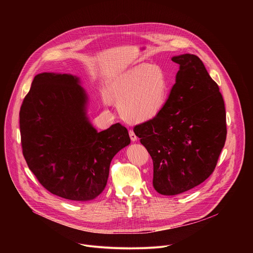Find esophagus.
<instances>
[{
  "label": "esophagus",
  "mask_w": 253,
  "mask_h": 253,
  "mask_svg": "<svg viewBox=\"0 0 253 253\" xmlns=\"http://www.w3.org/2000/svg\"><path fill=\"white\" fill-rule=\"evenodd\" d=\"M129 136H130V139H131V141H137V136H136V134L134 133V131L133 130H129Z\"/></svg>",
  "instance_id": "obj_1"
}]
</instances>
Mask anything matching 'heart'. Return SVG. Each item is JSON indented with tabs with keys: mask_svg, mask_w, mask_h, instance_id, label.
<instances>
[{
	"mask_svg": "<svg viewBox=\"0 0 253 253\" xmlns=\"http://www.w3.org/2000/svg\"><path fill=\"white\" fill-rule=\"evenodd\" d=\"M168 91L164 71L150 64L137 65L108 84V95L120 106L122 117L131 123L155 118L163 109Z\"/></svg>",
	"mask_w": 253,
	"mask_h": 253,
	"instance_id": "1",
	"label": "heart"
}]
</instances>
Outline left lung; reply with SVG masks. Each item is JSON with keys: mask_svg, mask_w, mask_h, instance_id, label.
<instances>
[{"mask_svg": "<svg viewBox=\"0 0 253 253\" xmlns=\"http://www.w3.org/2000/svg\"><path fill=\"white\" fill-rule=\"evenodd\" d=\"M179 65L161 112L134 127L153 160V186L176 195L199 185L215 169L226 140V113L219 87L195 55L171 59Z\"/></svg>", "mask_w": 253, "mask_h": 253, "instance_id": "obj_1", "label": "left lung"}]
</instances>
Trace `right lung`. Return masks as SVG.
<instances>
[{
	"label": "right lung",
	"mask_w": 253,
	"mask_h": 253,
	"mask_svg": "<svg viewBox=\"0 0 253 253\" xmlns=\"http://www.w3.org/2000/svg\"><path fill=\"white\" fill-rule=\"evenodd\" d=\"M88 96L71 74L36 75L20 110L23 155L52 194L88 201L104 190L113 157L130 144L119 123L97 132L87 117Z\"/></svg>",
	"instance_id": "add662e5"
}]
</instances>
